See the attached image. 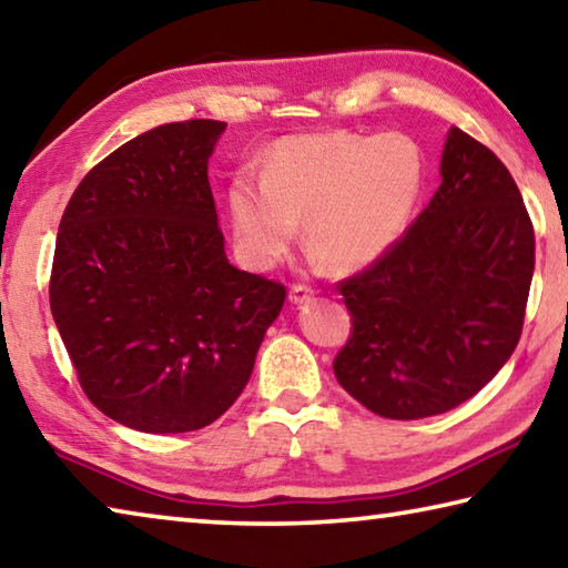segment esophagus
<instances>
[{
	"mask_svg": "<svg viewBox=\"0 0 568 568\" xmlns=\"http://www.w3.org/2000/svg\"><path fill=\"white\" fill-rule=\"evenodd\" d=\"M315 295V287H311V285H305V283H295L293 287H291V303H307L311 301V297Z\"/></svg>",
	"mask_w": 568,
	"mask_h": 568,
	"instance_id": "1",
	"label": "esophagus"
}]
</instances>
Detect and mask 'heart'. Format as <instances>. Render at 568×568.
<instances>
[{
	"instance_id": "b5f03b06",
	"label": "heart",
	"mask_w": 568,
	"mask_h": 568,
	"mask_svg": "<svg viewBox=\"0 0 568 568\" xmlns=\"http://www.w3.org/2000/svg\"><path fill=\"white\" fill-rule=\"evenodd\" d=\"M423 180V152L406 134H303L277 142L263 178L240 172L230 215L255 265L281 261L305 220L307 245L333 271L355 273L406 233Z\"/></svg>"
}]
</instances>
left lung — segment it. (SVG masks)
<instances>
[{
	"instance_id": "left-lung-1",
	"label": "left lung",
	"mask_w": 568,
	"mask_h": 568,
	"mask_svg": "<svg viewBox=\"0 0 568 568\" xmlns=\"http://www.w3.org/2000/svg\"><path fill=\"white\" fill-rule=\"evenodd\" d=\"M440 187L386 255L338 283L351 335L335 378L383 418L460 406L511 358L534 275V225L511 172L448 132Z\"/></svg>"
}]
</instances>
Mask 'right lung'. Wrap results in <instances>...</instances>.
I'll return each mask as SVG.
<instances>
[{"label":"right lung","mask_w":568,"mask_h":568,"mask_svg":"<svg viewBox=\"0 0 568 568\" xmlns=\"http://www.w3.org/2000/svg\"><path fill=\"white\" fill-rule=\"evenodd\" d=\"M217 120L152 128L98 162L57 233L50 305L84 396L145 434L205 428L253 373L285 285L225 257Z\"/></svg>","instance_id":"1"}]
</instances>
